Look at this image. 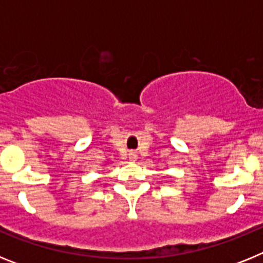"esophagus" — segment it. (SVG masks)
Returning a JSON list of instances; mask_svg holds the SVG:
<instances>
[{"label":"esophagus","instance_id":"1","mask_svg":"<svg viewBox=\"0 0 263 263\" xmlns=\"http://www.w3.org/2000/svg\"><path fill=\"white\" fill-rule=\"evenodd\" d=\"M129 159L132 160V162H136V159H137V155L134 154V153H130V154H129Z\"/></svg>","mask_w":263,"mask_h":263}]
</instances>
